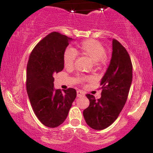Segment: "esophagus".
I'll return each mask as SVG.
<instances>
[{"instance_id":"1","label":"esophagus","mask_w":153,"mask_h":153,"mask_svg":"<svg viewBox=\"0 0 153 153\" xmlns=\"http://www.w3.org/2000/svg\"><path fill=\"white\" fill-rule=\"evenodd\" d=\"M84 94L81 91H76V96H77V97H78V98H79V97L84 96Z\"/></svg>"}]
</instances>
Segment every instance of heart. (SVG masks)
<instances>
[{
  "mask_svg": "<svg viewBox=\"0 0 153 153\" xmlns=\"http://www.w3.org/2000/svg\"><path fill=\"white\" fill-rule=\"evenodd\" d=\"M74 51L88 57L94 63L98 65L105 60V49L102 44L94 40H86L79 45ZM72 49H67L63 55V60L65 67H71L74 65L76 54Z\"/></svg>",
  "mask_w": 153,
  "mask_h": 153,
  "instance_id": "b5f03b06",
  "label": "heart"
}]
</instances>
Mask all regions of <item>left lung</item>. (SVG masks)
I'll list each match as a JSON object with an SVG mask.
<instances>
[{
    "mask_svg": "<svg viewBox=\"0 0 153 153\" xmlns=\"http://www.w3.org/2000/svg\"><path fill=\"white\" fill-rule=\"evenodd\" d=\"M110 65L100 81L101 98L87 94L89 106L83 112L86 124L95 130H102L117 119L127 100L132 83V64L125 48L112 39Z\"/></svg>",
    "mask_w": 153,
    "mask_h": 153,
    "instance_id": "8db88e82",
    "label": "left lung"
}]
</instances>
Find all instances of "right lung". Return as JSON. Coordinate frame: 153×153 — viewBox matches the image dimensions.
Segmentation results:
<instances>
[{"instance_id":"obj_1","label":"right lung","mask_w":153,"mask_h":153,"mask_svg":"<svg viewBox=\"0 0 153 153\" xmlns=\"http://www.w3.org/2000/svg\"><path fill=\"white\" fill-rule=\"evenodd\" d=\"M73 39L57 32L47 35L31 53L27 67V91L36 116L55 128L66 120L76 97L74 88H54V77L64 69L63 55Z\"/></svg>"}]
</instances>
